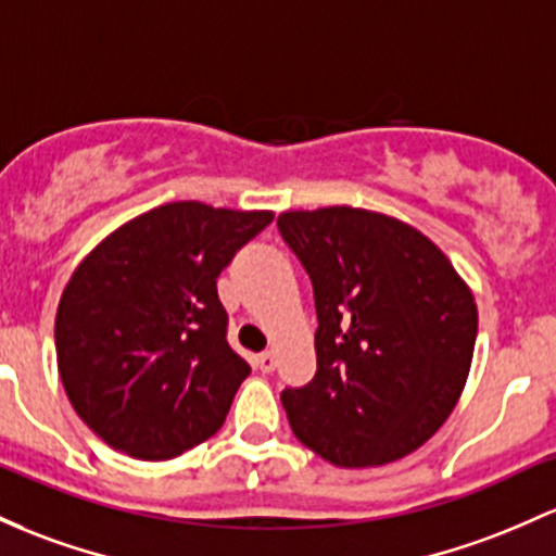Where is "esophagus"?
Segmentation results:
<instances>
[{"mask_svg": "<svg viewBox=\"0 0 556 556\" xmlns=\"http://www.w3.org/2000/svg\"><path fill=\"white\" fill-rule=\"evenodd\" d=\"M255 364H258L261 371H271L274 367H277V353L274 351H264L255 356Z\"/></svg>", "mask_w": 556, "mask_h": 556, "instance_id": "1", "label": "esophagus"}]
</instances>
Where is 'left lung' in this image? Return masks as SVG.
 I'll return each instance as SVG.
<instances>
[{"label": "left lung", "mask_w": 556, "mask_h": 556, "mask_svg": "<svg viewBox=\"0 0 556 556\" xmlns=\"http://www.w3.org/2000/svg\"><path fill=\"white\" fill-rule=\"evenodd\" d=\"M277 227L314 285L319 319L314 380L282 390L295 438L338 467L417 451L465 388L472 292L422 231L382 213L290 211Z\"/></svg>", "instance_id": "1"}]
</instances>
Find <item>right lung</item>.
Instances as JSON below:
<instances>
[{
  "label": "right lung",
  "mask_w": 556,
  "mask_h": 556,
  "mask_svg": "<svg viewBox=\"0 0 556 556\" xmlns=\"http://www.w3.org/2000/svg\"><path fill=\"white\" fill-rule=\"evenodd\" d=\"M271 218L168 203L78 264L54 319L58 369L76 414L108 446L161 462L224 425L250 364L227 343L216 279Z\"/></svg>",
  "instance_id": "1"
}]
</instances>
